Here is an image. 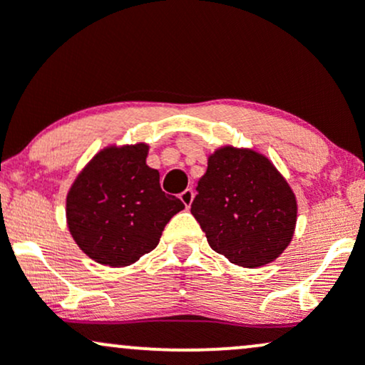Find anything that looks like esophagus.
<instances>
[{
  "instance_id": "esophagus-1",
  "label": "esophagus",
  "mask_w": 365,
  "mask_h": 365,
  "mask_svg": "<svg viewBox=\"0 0 365 365\" xmlns=\"http://www.w3.org/2000/svg\"><path fill=\"white\" fill-rule=\"evenodd\" d=\"M180 200L185 204V207H190L192 200H194V190H192V188H187V190H183L182 194H180Z\"/></svg>"
}]
</instances>
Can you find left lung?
Masks as SVG:
<instances>
[{
  "label": "left lung",
  "mask_w": 365,
  "mask_h": 365,
  "mask_svg": "<svg viewBox=\"0 0 365 365\" xmlns=\"http://www.w3.org/2000/svg\"><path fill=\"white\" fill-rule=\"evenodd\" d=\"M190 211L215 252L254 269L290 245L297 197L264 154L223 145L209 154Z\"/></svg>",
  "instance_id": "left-lung-1"
}]
</instances>
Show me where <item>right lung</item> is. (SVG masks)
<instances>
[{
    "label": "right lung",
    "mask_w": 365,
    "mask_h": 365,
    "mask_svg": "<svg viewBox=\"0 0 365 365\" xmlns=\"http://www.w3.org/2000/svg\"><path fill=\"white\" fill-rule=\"evenodd\" d=\"M145 142L108 145L83 166L66 194V225L92 261L125 267L156 249L163 230L185 209L159 187Z\"/></svg>",
    "instance_id": "right-lung-1"
}]
</instances>
